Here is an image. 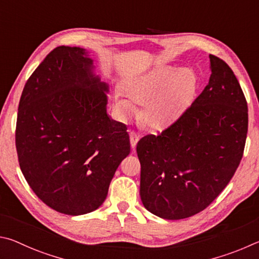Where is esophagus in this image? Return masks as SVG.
Listing matches in <instances>:
<instances>
[{
    "mask_svg": "<svg viewBox=\"0 0 259 259\" xmlns=\"http://www.w3.org/2000/svg\"><path fill=\"white\" fill-rule=\"evenodd\" d=\"M139 140H140V137H139L137 133H135V132H131L130 133L131 147H132V149H134V150H135V148H137V144L139 142Z\"/></svg>",
    "mask_w": 259,
    "mask_h": 259,
    "instance_id": "obj_1",
    "label": "esophagus"
}]
</instances>
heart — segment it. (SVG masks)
I'll list each match as a JSON object with an SVG mask.
<instances>
[{
  "label": "heart",
  "mask_w": 259,
  "mask_h": 259,
  "mask_svg": "<svg viewBox=\"0 0 259 259\" xmlns=\"http://www.w3.org/2000/svg\"><path fill=\"white\" fill-rule=\"evenodd\" d=\"M198 81L192 70L158 66L126 77L112 95L113 108L121 120H128L141 106V119L153 130L173 124L191 107Z\"/></svg>",
  "instance_id": "obj_1"
}]
</instances>
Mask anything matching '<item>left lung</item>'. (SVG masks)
Segmentation results:
<instances>
[{"label": "left lung", "instance_id": "1", "mask_svg": "<svg viewBox=\"0 0 259 259\" xmlns=\"http://www.w3.org/2000/svg\"><path fill=\"white\" fill-rule=\"evenodd\" d=\"M205 90L178 121L137 147L140 196L151 214L182 220L205 209L232 179L243 155L248 107L231 68L209 54Z\"/></svg>", "mask_w": 259, "mask_h": 259}]
</instances>
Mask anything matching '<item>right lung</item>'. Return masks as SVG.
<instances>
[{
	"label": "right lung",
	"mask_w": 259,
	"mask_h": 259,
	"mask_svg": "<svg viewBox=\"0 0 259 259\" xmlns=\"http://www.w3.org/2000/svg\"><path fill=\"white\" fill-rule=\"evenodd\" d=\"M109 85L78 47H58L36 68L18 108L20 169L40 200L78 216L106 200L118 166L130 155L127 127L107 112Z\"/></svg>",
	"instance_id": "obj_1"
}]
</instances>
